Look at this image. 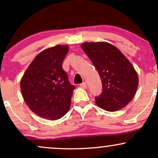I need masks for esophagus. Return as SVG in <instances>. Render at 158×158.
I'll list each match as a JSON object with an SVG mask.
<instances>
[{"instance_id":"1","label":"esophagus","mask_w":158,"mask_h":158,"mask_svg":"<svg viewBox=\"0 0 158 158\" xmlns=\"http://www.w3.org/2000/svg\"><path fill=\"white\" fill-rule=\"evenodd\" d=\"M80 87L81 88H84V89H85V88H87V84L86 82H82L81 84H80Z\"/></svg>"}]
</instances>
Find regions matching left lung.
Here are the masks:
<instances>
[{
  "label": "left lung",
  "instance_id": "8db88e82",
  "mask_svg": "<svg viewBox=\"0 0 158 158\" xmlns=\"http://www.w3.org/2000/svg\"><path fill=\"white\" fill-rule=\"evenodd\" d=\"M100 76L102 92L96 104L108 111L125 108L138 87L135 68L119 49L108 42H86L81 45Z\"/></svg>",
  "mask_w": 158,
  "mask_h": 158
}]
</instances>
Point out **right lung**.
<instances>
[{"label":"right lung","mask_w":158,"mask_h":158,"mask_svg":"<svg viewBox=\"0 0 158 158\" xmlns=\"http://www.w3.org/2000/svg\"><path fill=\"white\" fill-rule=\"evenodd\" d=\"M69 50L56 45L35 56L21 80L27 106L40 117L49 120L61 118L68 111L75 86L69 82L62 62Z\"/></svg>","instance_id":"obj_1"}]
</instances>
